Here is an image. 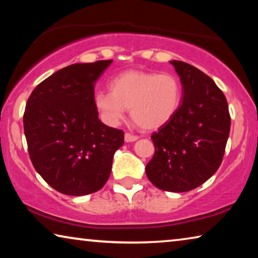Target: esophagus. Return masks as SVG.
<instances>
[{"label":"esophagus","mask_w":258,"mask_h":258,"mask_svg":"<svg viewBox=\"0 0 258 258\" xmlns=\"http://www.w3.org/2000/svg\"><path fill=\"white\" fill-rule=\"evenodd\" d=\"M124 139L126 142H133V141H137V140L139 139L138 135H134L132 133H127L126 132L125 135H124Z\"/></svg>","instance_id":"esophagus-1"}]
</instances>
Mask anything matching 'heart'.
Masks as SVG:
<instances>
[{
    "label": "heart",
    "instance_id": "b5f03b06",
    "mask_svg": "<svg viewBox=\"0 0 258 258\" xmlns=\"http://www.w3.org/2000/svg\"><path fill=\"white\" fill-rule=\"evenodd\" d=\"M109 91H95L93 102L109 125L119 124L131 108L140 127L159 128L171 120L182 101V85L171 73L127 71L109 82Z\"/></svg>",
    "mask_w": 258,
    "mask_h": 258
}]
</instances>
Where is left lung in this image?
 Returning a JSON list of instances; mask_svg holds the SVG:
<instances>
[{
    "instance_id": "obj_1",
    "label": "left lung",
    "mask_w": 258,
    "mask_h": 258,
    "mask_svg": "<svg viewBox=\"0 0 258 258\" xmlns=\"http://www.w3.org/2000/svg\"><path fill=\"white\" fill-rule=\"evenodd\" d=\"M171 63L181 78L182 102L173 118L152 133L155 154L146 173L160 190L185 192L220 167L231 117L225 95L211 77L183 61Z\"/></svg>"
}]
</instances>
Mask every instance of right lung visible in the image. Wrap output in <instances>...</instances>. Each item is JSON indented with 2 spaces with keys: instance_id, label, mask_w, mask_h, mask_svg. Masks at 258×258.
<instances>
[{
  "instance_id": "add662e5",
  "label": "right lung",
  "mask_w": 258,
  "mask_h": 258,
  "mask_svg": "<svg viewBox=\"0 0 258 258\" xmlns=\"http://www.w3.org/2000/svg\"><path fill=\"white\" fill-rule=\"evenodd\" d=\"M112 60L75 63L35 87L26 103L24 132L34 168L68 196L106 184L124 132L104 125L93 102L94 86Z\"/></svg>"
}]
</instances>
